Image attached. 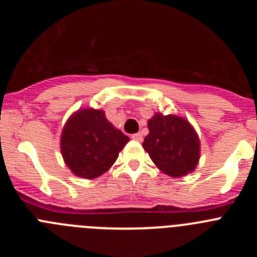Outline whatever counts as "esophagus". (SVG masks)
Masks as SVG:
<instances>
[{
  "label": "esophagus",
  "instance_id": "obj_1",
  "mask_svg": "<svg viewBox=\"0 0 257 257\" xmlns=\"http://www.w3.org/2000/svg\"><path fill=\"white\" fill-rule=\"evenodd\" d=\"M131 139L136 140V142H143V135L140 133L134 134V135H131Z\"/></svg>",
  "mask_w": 257,
  "mask_h": 257
}]
</instances>
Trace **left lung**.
I'll list each match as a JSON object with an SVG mask.
<instances>
[{"instance_id": "left-lung-1", "label": "left lung", "mask_w": 257, "mask_h": 257, "mask_svg": "<svg viewBox=\"0 0 257 257\" xmlns=\"http://www.w3.org/2000/svg\"><path fill=\"white\" fill-rule=\"evenodd\" d=\"M148 128L143 147L161 171L180 178L196 169L199 139L187 119L157 113L148 121Z\"/></svg>"}]
</instances>
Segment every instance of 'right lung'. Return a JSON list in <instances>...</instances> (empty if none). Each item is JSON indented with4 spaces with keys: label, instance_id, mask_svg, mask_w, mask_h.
Returning <instances> with one entry per match:
<instances>
[{
    "label": "right lung",
    "instance_id": "add662e5",
    "mask_svg": "<svg viewBox=\"0 0 257 257\" xmlns=\"http://www.w3.org/2000/svg\"><path fill=\"white\" fill-rule=\"evenodd\" d=\"M130 142L105 118L103 110L82 109L74 113L61 133V154L74 175L95 179L117 160Z\"/></svg>",
    "mask_w": 257,
    "mask_h": 257
}]
</instances>
